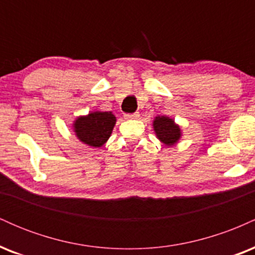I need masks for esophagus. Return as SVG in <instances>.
<instances>
[{
	"instance_id": "obj_1",
	"label": "esophagus",
	"mask_w": 255,
	"mask_h": 255,
	"mask_svg": "<svg viewBox=\"0 0 255 255\" xmlns=\"http://www.w3.org/2000/svg\"><path fill=\"white\" fill-rule=\"evenodd\" d=\"M139 113H133V114H125V119L126 120H135L139 119Z\"/></svg>"
}]
</instances>
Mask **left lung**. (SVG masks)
I'll return each instance as SVG.
<instances>
[{
  "label": "left lung",
  "instance_id": "1",
  "mask_svg": "<svg viewBox=\"0 0 255 255\" xmlns=\"http://www.w3.org/2000/svg\"><path fill=\"white\" fill-rule=\"evenodd\" d=\"M153 129L158 139L166 146L175 145L181 137V128L174 120L166 116H157L154 119Z\"/></svg>",
  "mask_w": 255,
  "mask_h": 255
}]
</instances>
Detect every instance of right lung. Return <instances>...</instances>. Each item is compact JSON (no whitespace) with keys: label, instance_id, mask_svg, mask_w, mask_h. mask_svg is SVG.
Listing matches in <instances>:
<instances>
[{"label":"right lung","instance_id":"add662e5","mask_svg":"<svg viewBox=\"0 0 255 255\" xmlns=\"http://www.w3.org/2000/svg\"><path fill=\"white\" fill-rule=\"evenodd\" d=\"M116 124L110 111H93L86 116H79L73 124L75 135L84 144L102 147L108 141Z\"/></svg>","mask_w":255,"mask_h":255}]
</instances>
